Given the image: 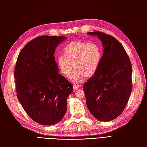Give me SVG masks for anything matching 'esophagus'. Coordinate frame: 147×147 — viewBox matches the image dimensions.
Wrapping results in <instances>:
<instances>
[{
    "instance_id": "obj_1",
    "label": "esophagus",
    "mask_w": 147,
    "mask_h": 147,
    "mask_svg": "<svg viewBox=\"0 0 147 147\" xmlns=\"http://www.w3.org/2000/svg\"><path fill=\"white\" fill-rule=\"evenodd\" d=\"M78 88H79V86L78 85H77V84H74V86H73L74 90H75V91L77 90Z\"/></svg>"
}]
</instances>
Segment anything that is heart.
<instances>
[{
  "label": "heart",
  "instance_id": "b5f03b06",
  "mask_svg": "<svg viewBox=\"0 0 147 147\" xmlns=\"http://www.w3.org/2000/svg\"><path fill=\"white\" fill-rule=\"evenodd\" d=\"M64 56L57 59L58 67L62 74L69 77L74 83L81 82L84 77L90 78L97 71L102 58V50L99 45L94 42L75 41L68 44L64 49Z\"/></svg>",
  "mask_w": 147,
  "mask_h": 147
}]
</instances>
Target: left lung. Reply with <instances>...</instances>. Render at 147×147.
<instances>
[{
    "label": "left lung",
    "instance_id": "left-lung-1",
    "mask_svg": "<svg viewBox=\"0 0 147 147\" xmlns=\"http://www.w3.org/2000/svg\"><path fill=\"white\" fill-rule=\"evenodd\" d=\"M102 42L103 54L94 75L86 82L87 107L94 117L109 122L122 113L132 91V65L124 47L109 34L88 32Z\"/></svg>",
    "mask_w": 147,
    "mask_h": 147
}]
</instances>
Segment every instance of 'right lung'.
<instances>
[{
    "instance_id": "add662e5",
    "label": "right lung",
    "mask_w": 147,
    "mask_h": 147,
    "mask_svg": "<svg viewBox=\"0 0 147 147\" xmlns=\"http://www.w3.org/2000/svg\"><path fill=\"white\" fill-rule=\"evenodd\" d=\"M67 38L38 36L20 52L14 73L18 99L28 115L43 125L57 123L67 109L73 86L58 73L55 49Z\"/></svg>"
}]
</instances>
